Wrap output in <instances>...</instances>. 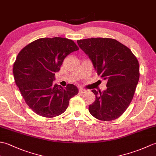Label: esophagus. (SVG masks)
Returning <instances> with one entry per match:
<instances>
[{
	"instance_id": "1",
	"label": "esophagus",
	"mask_w": 156,
	"mask_h": 156,
	"mask_svg": "<svg viewBox=\"0 0 156 156\" xmlns=\"http://www.w3.org/2000/svg\"><path fill=\"white\" fill-rule=\"evenodd\" d=\"M79 92H80V93H84V92H86V90H84L83 88H80L79 89Z\"/></svg>"
}]
</instances>
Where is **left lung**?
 <instances>
[{
  "mask_svg": "<svg viewBox=\"0 0 156 156\" xmlns=\"http://www.w3.org/2000/svg\"><path fill=\"white\" fill-rule=\"evenodd\" d=\"M92 62L98 76L107 80L105 90H92L96 99L88 110L101 121H112L122 115L133 98L140 78V65L127 47L111 38L77 41Z\"/></svg>",
  "mask_w": 156,
  "mask_h": 156,
  "instance_id": "8db88e82",
  "label": "left lung"
}]
</instances>
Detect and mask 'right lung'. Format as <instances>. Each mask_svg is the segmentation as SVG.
<instances>
[{"mask_svg": "<svg viewBox=\"0 0 156 156\" xmlns=\"http://www.w3.org/2000/svg\"><path fill=\"white\" fill-rule=\"evenodd\" d=\"M78 49L72 40L56 37L38 39L19 53L12 69L15 81L36 114L49 118L61 115L70 98L78 93L74 84L65 88L53 84L65 58Z\"/></svg>", "mask_w": 156, "mask_h": 156, "instance_id": "add662e5", "label": "right lung"}]
</instances>
